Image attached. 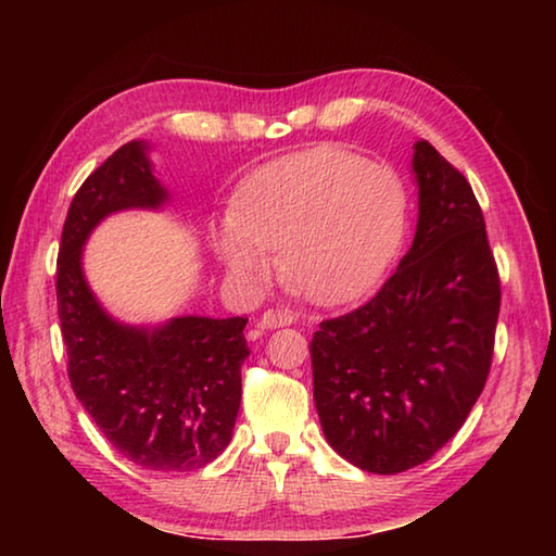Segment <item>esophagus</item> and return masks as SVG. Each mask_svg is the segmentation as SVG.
<instances>
[{
	"instance_id": "34e87169",
	"label": "esophagus",
	"mask_w": 556,
	"mask_h": 556,
	"mask_svg": "<svg viewBox=\"0 0 556 556\" xmlns=\"http://www.w3.org/2000/svg\"><path fill=\"white\" fill-rule=\"evenodd\" d=\"M296 321V314L289 312V308H267L265 314L260 316V328H279V326H291Z\"/></svg>"
}]
</instances>
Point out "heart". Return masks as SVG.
I'll return each mask as SVG.
<instances>
[{
	"instance_id": "obj_1",
	"label": "heart",
	"mask_w": 556,
	"mask_h": 556,
	"mask_svg": "<svg viewBox=\"0 0 556 556\" xmlns=\"http://www.w3.org/2000/svg\"><path fill=\"white\" fill-rule=\"evenodd\" d=\"M407 232V193L390 166L321 147L262 166L213 228L228 271L260 279L265 250H279V275L316 304L361 296L397 255Z\"/></svg>"
}]
</instances>
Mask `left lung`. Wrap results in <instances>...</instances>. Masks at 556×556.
<instances>
[{
	"label": "left lung",
	"mask_w": 556,
	"mask_h": 556,
	"mask_svg": "<svg viewBox=\"0 0 556 556\" xmlns=\"http://www.w3.org/2000/svg\"><path fill=\"white\" fill-rule=\"evenodd\" d=\"M419 220L394 275L312 338L326 441L368 473L425 464L485 388L501 275L473 188L429 142L414 144Z\"/></svg>",
	"instance_id": "1"
}]
</instances>
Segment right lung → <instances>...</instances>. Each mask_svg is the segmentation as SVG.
Returning <instances> with one entry per match:
<instances>
[{
	"mask_svg": "<svg viewBox=\"0 0 556 556\" xmlns=\"http://www.w3.org/2000/svg\"><path fill=\"white\" fill-rule=\"evenodd\" d=\"M144 149L119 147L73 195L55 262L61 333L71 388L110 444L149 470H195L232 439L248 318L181 316L149 331L122 326L102 312L80 269L83 244L105 215L166 201Z\"/></svg>",
	"mask_w": 556,
	"mask_h": 556,
	"instance_id": "1",
	"label": "right lung"
}]
</instances>
